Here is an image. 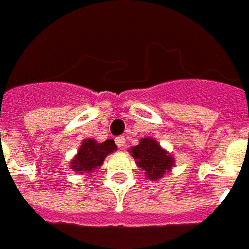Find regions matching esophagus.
<instances>
[{"instance_id":"34e87169","label":"esophagus","mask_w":249,"mask_h":249,"mask_svg":"<svg viewBox=\"0 0 249 249\" xmlns=\"http://www.w3.org/2000/svg\"><path fill=\"white\" fill-rule=\"evenodd\" d=\"M115 141H116L117 147H120V149H124L125 145H126V141H125V138L123 137V136H120V137H117L116 140H115Z\"/></svg>"}]
</instances>
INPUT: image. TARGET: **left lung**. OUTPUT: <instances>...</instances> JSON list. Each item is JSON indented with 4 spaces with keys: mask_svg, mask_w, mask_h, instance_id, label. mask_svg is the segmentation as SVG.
<instances>
[{
    "mask_svg": "<svg viewBox=\"0 0 249 249\" xmlns=\"http://www.w3.org/2000/svg\"><path fill=\"white\" fill-rule=\"evenodd\" d=\"M130 151L137 166L145 170V176L150 180L160 179L174 164V158L159 146L158 142L150 137L142 138Z\"/></svg>",
    "mask_w": 249,
    "mask_h": 249,
    "instance_id": "8db88e82",
    "label": "left lung"
}]
</instances>
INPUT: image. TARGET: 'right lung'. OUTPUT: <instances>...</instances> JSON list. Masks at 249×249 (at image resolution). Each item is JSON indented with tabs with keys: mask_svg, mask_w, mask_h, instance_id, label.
Here are the masks:
<instances>
[{
	"mask_svg": "<svg viewBox=\"0 0 249 249\" xmlns=\"http://www.w3.org/2000/svg\"><path fill=\"white\" fill-rule=\"evenodd\" d=\"M113 150H116V145L112 140H107L102 143H98L95 140H85L79 147L78 154L70 163V168L82 174H92L98 167L102 166L104 158L113 153Z\"/></svg>",
	"mask_w": 249,
	"mask_h": 249,
	"instance_id": "right-lung-1",
	"label": "right lung"
}]
</instances>
